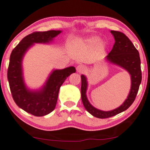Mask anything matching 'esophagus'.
I'll return each mask as SVG.
<instances>
[{"label":"esophagus","instance_id":"obj_1","mask_svg":"<svg viewBox=\"0 0 150 150\" xmlns=\"http://www.w3.org/2000/svg\"><path fill=\"white\" fill-rule=\"evenodd\" d=\"M76 69H77V73H83V72H84L85 67H84V66L81 65V64H79V65H78V66H77Z\"/></svg>","mask_w":150,"mask_h":150}]
</instances>
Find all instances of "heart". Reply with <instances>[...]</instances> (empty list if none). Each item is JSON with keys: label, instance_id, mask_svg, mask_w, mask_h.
<instances>
[{"label": "heart", "instance_id": "1", "mask_svg": "<svg viewBox=\"0 0 150 150\" xmlns=\"http://www.w3.org/2000/svg\"><path fill=\"white\" fill-rule=\"evenodd\" d=\"M100 37L98 36H92V37L88 38V39L86 40V43L88 45H90V46H94V45L98 44L100 43ZM105 44H102V48H105Z\"/></svg>", "mask_w": 150, "mask_h": 150}]
</instances>
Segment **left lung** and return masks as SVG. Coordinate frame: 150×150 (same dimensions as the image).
<instances>
[{"instance_id":"8db88e82","label":"left lung","mask_w":150,"mask_h":150,"mask_svg":"<svg viewBox=\"0 0 150 150\" xmlns=\"http://www.w3.org/2000/svg\"><path fill=\"white\" fill-rule=\"evenodd\" d=\"M110 32L114 37L115 43L111 52L105 57V60L109 64L119 66L127 71L131 77V88L126 100L120 107L111 111H102L93 107L88 101L86 96L88 81L84 75H81V101L86 111L98 118H107L114 116L127 109L135 100L142 80L141 59L138 51L124 34L113 30Z\"/></svg>"}]
</instances>
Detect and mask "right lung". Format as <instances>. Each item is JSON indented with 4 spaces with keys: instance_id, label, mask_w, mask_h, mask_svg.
<instances>
[{
    "instance_id": "obj_1",
    "label": "right lung",
    "mask_w": 150,
    "mask_h": 150,
    "mask_svg": "<svg viewBox=\"0 0 150 150\" xmlns=\"http://www.w3.org/2000/svg\"><path fill=\"white\" fill-rule=\"evenodd\" d=\"M62 30L37 32L25 37L11 53L7 79L12 98L18 107L35 116H44L56 107L59 91L66 79L75 73L74 66L53 69L45 83L39 88H30L25 84L23 60L26 52L35 43L50 44Z\"/></svg>"
}]
</instances>
